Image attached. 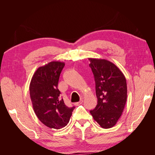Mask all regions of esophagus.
Listing matches in <instances>:
<instances>
[{
    "instance_id": "1",
    "label": "esophagus",
    "mask_w": 155,
    "mask_h": 155,
    "mask_svg": "<svg viewBox=\"0 0 155 155\" xmlns=\"http://www.w3.org/2000/svg\"><path fill=\"white\" fill-rule=\"evenodd\" d=\"M83 100H80V101H79V102L75 103V105H81V104H83Z\"/></svg>"
}]
</instances>
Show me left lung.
I'll use <instances>...</instances> for the list:
<instances>
[{
    "label": "left lung",
    "mask_w": 155,
    "mask_h": 155,
    "mask_svg": "<svg viewBox=\"0 0 155 155\" xmlns=\"http://www.w3.org/2000/svg\"><path fill=\"white\" fill-rule=\"evenodd\" d=\"M96 84L97 105L91 110L94 120L102 128L114 127L122 114L127 87L124 74L109 61L89 58Z\"/></svg>",
    "instance_id": "8db88e82"
}]
</instances>
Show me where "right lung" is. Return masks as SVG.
Here are the masks:
<instances>
[{
  "mask_svg": "<svg viewBox=\"0 0 155 155\" xmlns=\"http://www.w3.org/2000/svg\"><path fill=\"white\" fill-rule=\"evenodd\" d=\"M64 63L51 61L37 69L30 84L32 106L39 120L51 129L64 127L74 107H68L60 97L58 88L60 74Z\"/></svg>",
  "mask_w": 155,
  "mask_h": 155,
  "instance_id": "right-lung-1",
  "label": "right lung"
}]
</instances>
